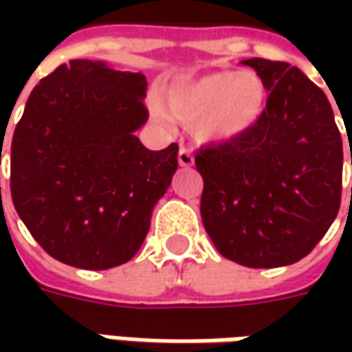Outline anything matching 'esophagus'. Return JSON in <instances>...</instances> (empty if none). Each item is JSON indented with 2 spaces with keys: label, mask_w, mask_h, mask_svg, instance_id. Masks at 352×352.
I'll use <instances>...</instances> for the list:
<instances>
[{
  "label": "esophagus",
  "mask_w": 352,
  "mask_h": 352,
  "mask_svg": "<svg viewBox=\"0 0 352 352\" xmlns=\"http://www.w3.org/2000/svg\"><path fill=\"white\" fill-rule=\"evenodd\" d=\"M178 164H180V166H184V168H190V166H194V156L190 155V151L182 148V151L178 153Z\"/></svg>",
  "instance_id": "1"
}]
</instances>
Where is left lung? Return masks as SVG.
I'll use <instances>...</instances> for the list:
<instances>
[{
  "label": "left lung",
  "mask_w": 352,
  "mask_h": 352,
  "mask_svg": "<svg viewBox=\"0 0 352 352\" xmlns=\"http://www.w3.org/2000/svg\"><path fill=\"white\" fill-rule=\"evenodd\" d=\"M144 98V76L102 60L62 64L31 91L11 141V197L52 258L107 270L141 249L178 168V144L151 151L135 135Z\"/></svg>",
  "instance_id": "left-lung-1"
}]
</instances>
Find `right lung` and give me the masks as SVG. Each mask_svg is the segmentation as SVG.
I'll list each match as a JSON object with an SVG mask.
<instances>
[{
  "label": "right lung",
  "mask_w": 352,
  "mask_h": 352,
  "mask_svg": "<svg viewBox=\"0 0 352 352\" xmlns=\"http://www.w3.org/2000/svg\"><path fill=\"white\" fill-rule=\"evenodd\" d=\"M272 89L256 125L196 156L201 219L225 258L250 268L302 261L341 206L343 142L325 94L296 72L270 80L272 62H243Z\"/></svg>",
  "instance_id": "obj_1"
}]
</instances>
